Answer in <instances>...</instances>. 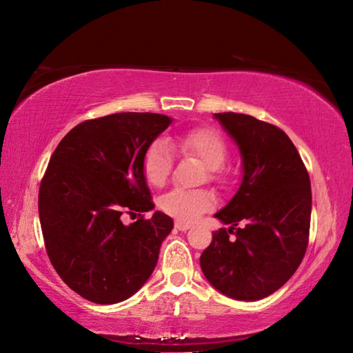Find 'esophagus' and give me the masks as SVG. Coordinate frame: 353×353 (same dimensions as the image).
I'll return each mask as SVG.
<instances>
[{"label":"esophagus","instance_id":"1","mask_svg":"<svg viewBox=\"0 0 353 353\" xmlns=\"http://www.w3.org/2000/svg\"><path fill=\"white\" fill-rule=\"evenodd\" d=\"M174 228H176L177 230H181V232H186L188 229H191V224H190V223H186V221L177 220V221L174 223Z\"/></svg>","mask_w":353,"mask_h":353}]
</instances>
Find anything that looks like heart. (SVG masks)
Returning a JSON list of instances; mask_svg holds the SVG:
<instances>
[{
	"label": "heart",
	"instance_id": "obj_1",
	"mask_svg": "<svg viewBox=\"0 0 353 353\" xmlns=\"http://www.w3.org/2000/svg\"><path fill=\"white\" fill-rule=\"evenodd\" d=\"M171 145L176 147L185 156L196 157L206 167L208 177L211 181H220L223 177V163L228 157V145L219 132L208 127L194 129L171 139ZM172 168V154L163 139L154 141L147 148L142 159V170L150 185L163 186L168 181ZM215 203L212 192L206 190H172L161 199L159 205L163 212L174 219L191 221L200 214L209 211Z\"/></svg>",
	"mask_w": 353,
	"mask_h": 353
}]
</instances>
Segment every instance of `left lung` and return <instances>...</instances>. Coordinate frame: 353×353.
<instances>
[{
	"label": "left lung",
	"mask_w": 353,
	"mask_h": 353,
	"mask_svg": "<svg viewBox=\"0 0 353 353\" xmlns=\"http://www.w3.org/2000/svg\"><path fill=\"white\" fill-rule=\"evenodd\" d=\"M214 117L239 148L243 179L235 196L214 215L230 228L214 232L200 267L221 294L261 301L279 290L305 256L312 205L310 176L279 127L234 112ZM229 233L236 238L229 240Z\"/></svg>",
	"instance_id": "8db88e82"
}]
</instances>
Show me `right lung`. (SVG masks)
Returning a JSON list of instances; mask_svg holds the SVG:
<instances>
[{
    "label": "right lung",
    "instance_id": "right-lung-1",
    "mask_svg": "<svg viewBox=\"0 0 353 353\" xmlns=\"http://www.w3.org/2000/svg\"><path fill=\"white\" fill-rule=\"evenodd\" d=\"M171 121L150 112L88 119L51 156L39 188L45 249L62 281L89 302L125 301L157 264L171 216L156 211L124 224L121 215L154 209L142 159Z\"/></svg>",
    "mask_w": 353,
    "mask_h": 353
}]
</instances>
